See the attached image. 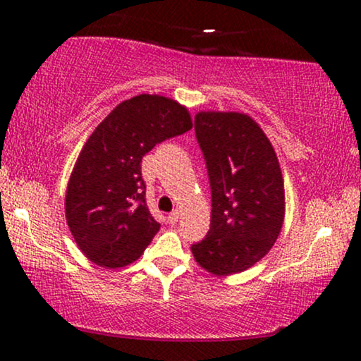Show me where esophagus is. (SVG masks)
Here are the masks:
<instances>
[{
  "mask_svg": "<svg viewBox=\"0 0 361 361\" xmlns=\"http://www.w3.org/2000/svg\"><path fill=\"white\" fill-rule=\"evenodd\" d=\"M178 219H180V212H178V210H173V212H169V215H168V222L169 224H176Z\"/></svg>",
  "mask_w": 361,
  "mask_h": 361,
  "instance_id": "obj_1",
  "label": "esophagus"
}]
</instances>
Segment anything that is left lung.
Returning <instances> with one entry per match:
<instances>
[{
  "label": "left lung",
  "instance_id": "left-lung-1",
  "mask_svg": "<svg viewBox=\"0 0 361 361\" xmlns=\"http://www.w3.org/2000/svg\"><path fill=\"white\" fill-rule=\"evenodd\" d=\"M195 137L209 175L210 229L192 244L197 263L214 275L247 270L271 250L285 214L283 180L271 142L251 117L202 111Z\"/></svg>",
  "mask_w": 361,
  "mask_h": 361
}]
</instances>
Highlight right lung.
Instances as JSON below:
<instances>
[{"instance_id":"1","label":"right lung","mask_w":361,"mask_h":361,"mask_svg":"<svg viewBox=\"0 0 361 361\" xmlns=\"http://www.w3.org/2000/svg\"><path fill=\"white\" fill-rule=\"evenodd\" d=\"M190 128L185 106L157 94L122 102L94 128L66 195L69 229L93 263L126 267L149 246L161 224L147 209L140 163L156 144Z\"/></svg>"}]
</instances>
